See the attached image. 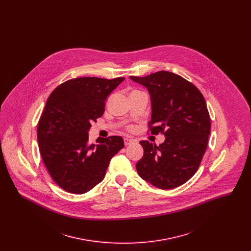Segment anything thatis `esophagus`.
Here are the masks:
<instances>
[{
    "label": "esophagus",
    "mask_w": 251,
    "mask_h": 251,
    "mask_svg": "<svg viewBox=\"0 0 251 251\" xmlns=\"http://www.w3.org/2000/svg\"><path fill=\"white\" fill-rule=\"evenodd\" d=\"M133 142H134V141L131 140V139L124 138V144H125V146H129V145H131V144L133 143Z\"/></svg>",
    "instance_id": "1"
}]
</instances>
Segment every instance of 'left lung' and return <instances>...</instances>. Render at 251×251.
Returning a JSON list of instances; mask_svg holds the SVG:
<instances>
[{
  "label": "left lung",
  "instance_id": "left-lung-1",
  "mask_svg": "<svg viewBox=\"0 0 251 251\" xmlns=\"http://www.w3.org/2000/svg\"><path fill=\"white\" fill-rule=\"evenodd\" d=\"M130 79L144 85L151 95V133L166 136L159 146L140 141L144 155L135 166L137 173L157 188L178 187L197 172L207 148L211 120L204 97L194 84L172 72Z\"/></svg>",
  "mask_w": 251,
  "mask_h": 251
}]
</instances>
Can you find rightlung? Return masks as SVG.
I'll return each mask as SVG.
<instances>
[{
    "label": "right lung",
    "instance_id": "1",
    "mask_svg": "<svg viewBox=\"0 0 251 251\" xmlns=\"http://www.w3.org/2000/svg\"><path fill=\"white\" fill-rule=\"evenodd\" d=\"M125 78L81 77L58 85L49 97L37 125L45 167L66 191L84 194L104 179L110 160L124 148L121 136L89 143L91 122L103 115L108 95Z\"/></svg>",
    "mask_w": 251,
    "mask_h": 251
}]
</instances>
